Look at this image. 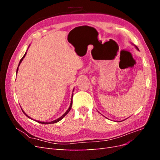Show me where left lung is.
<instances>
[{
    "label": "left lung",
    "mask_w": 160,
    "mask_h": 160,
    "mask_svg": "<svg viewBox=\"0 0 160 160\" xmlns=\"http://www.w3.org/2000/svg\"><path fill=\"white\" fill-rule=\"evenodd\" d=\"M135 48H136V49H137L138 50H139V49H138V47H137V46H135Z\"/></svg>",
    "instance_id": "8db88e82"
}]
</instances>
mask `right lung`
Instances as JSON below:
<instances>
[{
  "label": "right lung",
  "mask_w": 160,
  "mask_h": 160,
  "mask_svg": "<svg viewBox=\"0 0 160 160\" xmlns=\"http://www.w3.org/2000/svg\"><path fill=\"white\" fill-rule=\"evenodd\" d=\"M26 54H27V52H25V54L24 55V56L22 57V59H21V61H20V62H19V63H18V67H17V72H18V67H19V65H20V64H21V62H22V61L23 60V59L24 58H25V55H26ZM73 91H74V89H73ZM72 95H73V93H72ZM72 98H71V103H70V106H69V109H67V111H66V112L62 115L61 117H60L59 118H58L57 119H56V120H54V121H52V122H39V121H38V122H37L38 123H42V124H51V123H57L58 122H59V121H61L62 118H63L68 113L69 111H70V110H71V107H72ZM22 112L24 113V114H25L27 118H30L31 119V118L29 117V116H28L25 113V111H24L22 109Z\"/></svg>",
  "instance_id": "add662e5"
}]
</instances>
